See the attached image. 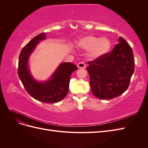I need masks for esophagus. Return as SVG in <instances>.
<instances>
[{
	"label": "esophagus",
	"mask_w": 148,
	"mask_h": 148,
	"mask_svg": "<svg viewBox=\"0 0 148 148\" xmlns=\"http://www.w3.org/2000/svg\"><path fill=\"white\" fill-rule=\"evenodd\" d=\"M77 66L79 69H84L86 67V64H84V62H80L78 64Z\"/></svg>",
	"instance_id": "34e87169"
}]
</instances>
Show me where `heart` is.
<instances>
[{"instance_id": "b5f03b06", "label": "heart", "mask_w": 148, "mask_h": 148, "mask_svg": "<svg viewBox=\"0 0 148 148\" xmlns=\"http://www.w3.org/2000/svg\"><path fill=\"white\" fill-rule=\"evenodd\" d=\"M78 46L89 50V57L92 59H96L104 56L110 51L111 42L107 38H99L95 36L88 35L79 40Z\"/></svg>"}]
</instances>
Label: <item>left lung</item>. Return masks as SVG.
<instances>
[{"label": "left lung", "instance_id": "obj_1", "mask_svg": "<svg viewBox=\"0 0 148 148\" xmlns=\"http://www.w3.org/2000/svg\"><path fill=\"white\" fill-rule=\"evenodd\" d=\"M119 42L104 56L88 62L91 91L100 99H111L123 93L135 70L132 47L122 37Z\"/></svg>", "mask_w": 148, "mask_h": 148}]
</instances>
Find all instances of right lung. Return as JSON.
<instances>
[{
    "instance_id": "right-lung-1",
    "label": "right lung",
    "mask_w": 148,
    "mask_h": 148,
    "mask_svg": "<svg viewBox=\"0 0 148 148\" xmlns=\"http://www.w3.org/2000/svg\"><path fill=\"white\" fill-rule=\"evenodd\" d=\"M46 33L38 34L26 44L20 53L18 74L21 82L29 95L34 99L46 103H54L62 100L67 95L70 76L78 68L70 62L62 64L52 78L39 83L31 77L28 68L29 55L39 41L45 39Z\"/></svg>"
}]
</instances>
